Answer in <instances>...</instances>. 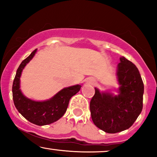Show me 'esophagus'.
Listing matches in <instances>:
<instances>
[{
    "label": "esophagus",
    "mask_w": 157,
    "mask_h": 157,
    "mask_svg": "<svg viewBox=\"0 0 157 157\" xmlns=\"http://www.w3.org/2000/svg\"><path fill=\"white\" fill-rule=\"evenodd\" d=\"M86 82L89 85H94L95 80L94 78H89L87 80H86Z\"/></svg>",
    "instance_id": "esophagus-1"
}]
</instances>
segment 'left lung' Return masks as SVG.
Here are the masks:
<instances>
[{"mask_svg":"<svg viewBox=\"0 0 157 157\" xmlns=\"http://www.w3.org/2000/svg\"><path fill=\"white\" fill-rule=\"evenodd\" d=\"M120 60L117 71L119 94L100 92L95 88L90 102L93 122L109 134L128 129L140 114L143 105L144 84L138 68L125 57Z\"/></svg>","mask_w":157,"mask_h":157,"instance_id":"1","label":"left lung"}]
</instances>
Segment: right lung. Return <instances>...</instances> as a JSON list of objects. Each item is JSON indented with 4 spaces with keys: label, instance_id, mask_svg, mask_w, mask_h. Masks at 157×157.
Instances as JSON below:
<instances>
[{
    "label": "right lung",
    "instance_id": "obj_1",
    "mask_svg": "<svg viewBox=\"0 0 157 157\" xmlns=\"http://www.w3.org/2000/svg\"><path fill=\"white\" fill-rule=\"evenodd\" d=\"M37 49L23 60L19 66L12 84L14 104L19 113L28 121L37 125L51 124L62 117L67 110L70 99L80 90V85L64 88L46 101H35L27 98L20 89V78L26 65L33 58Z\"/></svg>",
    "mask_w": 157,
    "mask_h": 157
}]
</instances>
